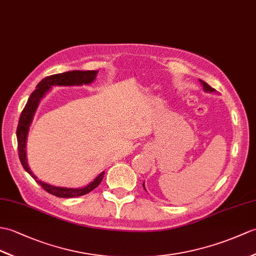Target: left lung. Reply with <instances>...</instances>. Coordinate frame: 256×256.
Wrapping results in <instances>:
<instances>
[{
    "instance_id": "1",
    "label": "left lung",
    "mask_w": 256,
    "mask_h": 256,
    "mask_svg": "<svg viewBox=\"0 0 256 256\" xmlns=\"http://www.w3.org/2000/svg\"><path fill=\"white\" fill-rule=\"evenodd\" d=\"M200 82H202V85H203V88H204V90H205V92H216L215 89L212 88V87H210L208 84H207V82H205L204 80H200ZM142 188H145V184H144V183H142ZM145 190H146V188H145Z\"/></svg>"
}]
</instances>
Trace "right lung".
Segmentation results:
<instances>
[{
    "instance_id": "obj_1",
    "label": "right lung",
    "mask_w": 256,
    "mask_h": 256,
    "mask_svg": "<svg viewBox=\"0 0 256 256\" xmlns=\"http://www.w3.org/2000/svg\"><path fill=\"white\" fill-rule=\"evenodd\" d=\"M98 70H70V72H65L61 74H54L46 76V78L41 80L37 85V88L34 89V92L29 97L25 108L22 111V114L18 121V126H17V144H18V155L20 160L22 164L24 169H25L29 174H30L34 179L36 180L39 186L44 188V190L48 193L52 195H56L58 198H76V196H82L85 195L89 192H92L94 188H96L99 184L101 183L104 179V171L101 172V174L94 179L92 183H89L88 186L82 188H60V186H51V184H48L44 181L39 180L37 176H36L32 171L30 170L27 162V157H26V142H27V135L29 126L32 122L34 116L36 114V110H37L40 100L44 97V94L49 92V89L52 86H80V85H87L90 84L94 80L97 76Z\"/></svg>"
}]
</instances>
